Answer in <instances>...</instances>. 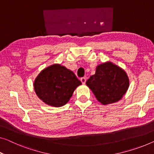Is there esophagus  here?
Instances as JSON below:
<instances>
[{"label":"esophagus","mask_w":154,"mask_h":154,"mask_svg":"<svg viewBox=\"0 0 154 154\" xmlns=\"http://www.w3.org/2000/svg\"><path fill=\"white\" fill-rule=\"evenodd\" d=\"M80 80H81L82 83L83 84H84L85 83H86V77H82L81 79H80Z\"/></svg>","instance_id":"obj_1"}]
</instances>
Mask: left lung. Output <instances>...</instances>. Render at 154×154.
<instances>
[{
    "label": "left lung",
    "instance_id": "obj_1",
    "mask_svg": "<svg viewBox=\"0 0 154 154\" xmlns=\"http://www.w3.org/2000/svg\"><path fill=\"white\" fill-rule=\"evenodd\" d=\"M86 86L102 105L120 101L129 86L127 72L111 61L97 66L95 75L87 80Z\"/></svg>",
    "mask_w": 154,
    "mask_h": 154
}]
</instances>
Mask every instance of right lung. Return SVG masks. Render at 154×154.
Listing matches in <instances>:
<instances>
[{
    "instance_id": "right-lung-1",
    "label": "right lung",
    "mask_w": 154,
    "mask_h": 154,
    "mask_svg": "<svg viewBox=\"0 0 154 154\" xmlns=\"http://www.w3.org/2000/svg\"><path fill=\"white\" fill-rule=\"evenodd\" d=\"M81 84L72 70L54 63L41 70L33 85L36 95L45 104L61 107L67 104L73 92Z\"/></svg>"
}]
</instances>
